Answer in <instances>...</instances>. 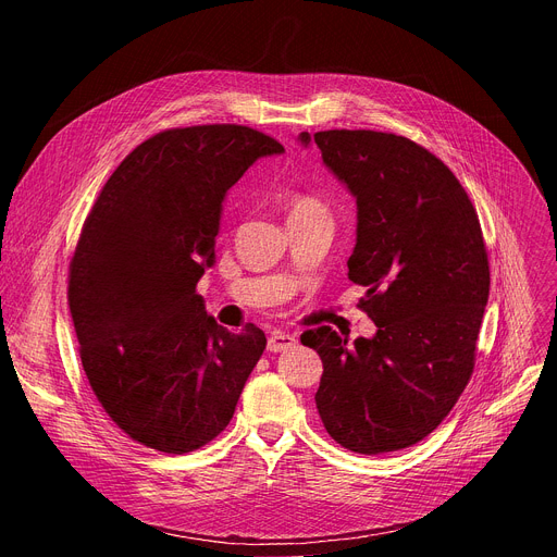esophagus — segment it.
<instances>
[{"mask_svg":"<svg viewBox=\"0 0 557 557\" xmlns=\"http://www.w3.org/2000/svg\"><path fill=\"white\" fill-rule=\"evenodd\" d=\"M295 344H297V342H295V337H293V335H286V333L275 331V333H271V335H269L267 348H269V352H282V350L293 348Z\"/></svg>","mask_w":557,"mask_h":557,"instance_id":"esophagus-1","label":"esophagus"}]
</instances>
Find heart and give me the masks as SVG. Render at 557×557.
I'll use <instances>...</instances> for the list:
<instances>
[{"mask_svg":"<svg viewBox=\"0 0 557 557\" xmlns=\"http://www.w3.org/2000/svg\"><path fill=\"white\" fill-rule=\"evenodd\" d=\"M288 215H310V213H329L326 205L312 194H297L288 202Z\"/></svg>","mask_w":557,"mask_h":557,"instance_id":"1","label":"heart"}]
</instances>
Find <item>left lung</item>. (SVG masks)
<instances>
[{"label": "left lung", "mask_w": 557, "mask_h": 557, "mask_svg": "<svg viewBox=\"0 0 557 557\" xmlns=\"http://www.w3.org/2000/svg\"><path fill=\"white\" fill-rule=\"evenodd\" d=\"M357 198L348 277L372 339L306 331L324 363L314 394L326 432L357 454L410 447L456 406L475 361L490 297V260L467 191L449 168L406 136L372 129L308 134Z\"/></svg>", "instance_id": "1"}]
</instances>
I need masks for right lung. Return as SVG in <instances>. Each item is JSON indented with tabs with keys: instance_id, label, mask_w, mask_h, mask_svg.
Returning a JSON list of instances; mask_svg holds the SVG:
<instances>
[{
	"instance_id": "right-lung-1",
	"label": "right lung",
	"mask_w": 557,
	"mask_h": 557,
	"mask_svg": "<svg viewBox=\"0 0 557 557\" xmlns=\"http://www.w3.org/2000/svg\"><path fill=\"white\" fill-rule=\"evenodd\" d=\"M282 151L247 125L163 129L123 158L84 222L67 273L78 355L106 414L145 447L213 441L267 348L253 324L222 329L196 284L226 191Z\"/></svg>"
}]
</instances>
